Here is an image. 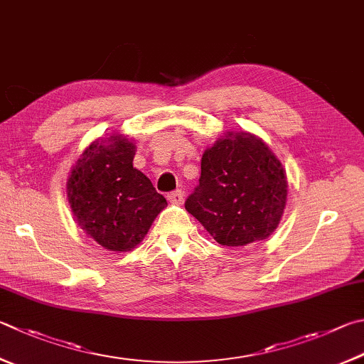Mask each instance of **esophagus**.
<instances>
[{
  "mask_svg": "<svg viewBox=\"0 0 364 364\" xmlns=\"http://www.w3.org/2000/svg\"><path fill=\"white\" fill-rule=\"evenodd\" d=\"M183 197H184V194H183L181 189L171 191V193L167 194V199H168L170 203H181L183 202Z\"/></svg>",
  "mask_w": 364,
  "mask_h": 364,
  "instance_id": "esophagus-1",
  "label": "esophagus"
}]
</instances>
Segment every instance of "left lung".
Here are the masks:
<instances>
[{
	"label": "left lung",
	"instance_id": "obj_1",
	"mask_svg": "<svg viewBox=\"0 0 364 364\" xmlns=\"http://www.w3.org/2000/svg\"><path fill=\"white\" fill-rule=\"evenodd\" d=\"M287 188L285 170L267 144L230 132L205 151L199 184L184 207L218 243L245 247L279 226Z\"/></svg>",
	"mask_w": 364,
	"mask_h": 364
}]
</instances>
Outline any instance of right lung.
Here are the masks:
<instances>
[{
    "instance_id": "obj_1",
    "label": "right lung",
    "mask_w": 364,
    "mask_h": 364,
    "mask_svg": "<svg viewBox=\"0 0 364 364\" xmlns=\"http://www.w3.org/2000/svg\"><path fill=\"white\" fill-rule=\"evenodd\" d=\"M135 144L113 135L92 143L73 168L68 199L79 226L102 247L129 251L143 240L167 205L140 170Z\"/></svg>"
}]
</instances>
